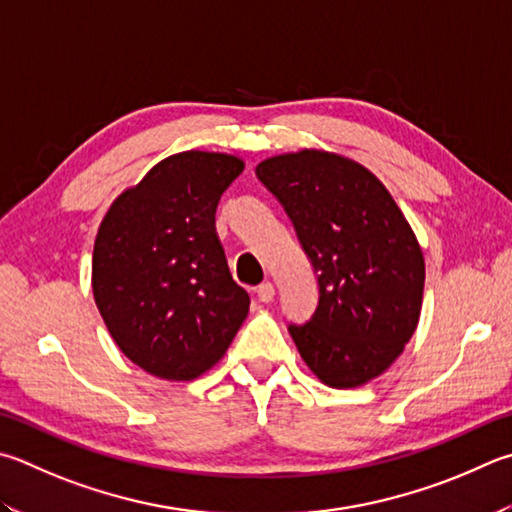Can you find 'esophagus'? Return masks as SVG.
I'll list each match as a JSON object with an SVG mask.
<instances>
[{
  "mask_svg": "<svg viewBox=\"0 0 512 512\" xmlns=\"http://www.w3.org/2000/svg\"><path fill=\"white\" fill-rule=\"evenodd\" d=\"M275 297V286L271 282H262L257 286V300L268 304Z\"/></svg>",
  "mask_w": 512,
  "mask_h": 512,
  "instance_id": "34e87169",
  "label": "esophagus"
}]
</instances>
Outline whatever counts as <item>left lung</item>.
I'll return each mask as SVG.
<instances>
[{
	"label": "left lung",
	"instance_id": "8db88e82",
	"mask_svg": "<svg viewBox=\"0 0 512 512\" xmlns=\"http://www.w3.org/2000/svg\"><path fill=\"white\" fill-rule=\"evenodd\" d=\"M313 266L318 304L288 322L322 383L358 387L392 365L421 313L425 264L392 194L365 167L304 150L257 165Z\"/></svg>",
	"mask_w": 512,
	"mask_h": 512
}]
</instances>
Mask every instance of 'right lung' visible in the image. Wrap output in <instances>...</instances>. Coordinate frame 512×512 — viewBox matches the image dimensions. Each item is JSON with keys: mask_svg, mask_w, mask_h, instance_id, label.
I'll use <instances>...</instances> for the list:
<instances>
[{"mask_svg": "<svg viewBox=\"0 0 512 512\" xmlns=\"http://www.w3.org/2000/svg\"><path fill=\"white\" fill-rule=\"evenodd\" d=\"M241 172L228 154H174L120 194L98 228V311L120 351L154 376H201L246 320L250 297L215 230L221 194Z\"/></svg>", "mask_w": 512, "mask_h": 512, "instance_id": "1", "label": "right lung"}]
</instances>
